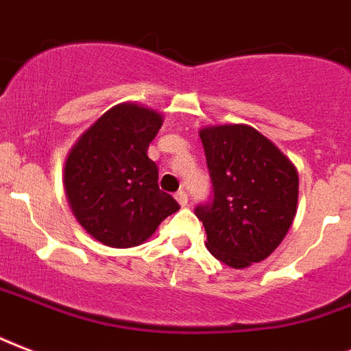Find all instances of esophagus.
<instances>
[{"mask_svg":"<svg viewBox=\"0 0 351 351\" xmlns=\"http://www.w3.org/2000/svg\"><path fill=\"white\" fill-rule=\"evenodd\" d=\"M176 199H178V203L181 206L189 205V194H186L184 190H179V192H176Z\"/></svg>","mask_w":351,"mask_h":351,"instance_id":"34e87169","label":"esophagus"}]
</instances>
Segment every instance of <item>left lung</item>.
Segmentation results:
<instances>
[{
    "label": "left lung",
    "instance_id": "1",
    "mask_svg": "<svg viewBox=\"0 0 351 351\" xmlns=\"http://www.w3.org/2000/svg\"><path fill=\"white\" fill-rule=\"evenodd\" d=\"M213 195L195 206L206 249L234 269L262 262L282 243L297 214V168L262 133L245 124L199 132Z\"/></svg>",
    "mask_w": 351,
    "mask_h": 351
}]
</instances>
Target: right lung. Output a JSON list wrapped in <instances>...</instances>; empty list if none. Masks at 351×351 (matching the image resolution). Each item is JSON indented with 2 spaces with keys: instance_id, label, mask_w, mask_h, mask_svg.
I'll return each mask as SVG.
<instances>
[{
  "instance_id": "add662e5",
  "label": "right lung",
  "mask_w": 351,
  "mask_h": 351,
  "mask_svg": "<svg viewBox=\"0 0 351 351\" xmlns=\"http://www.w3.org/2000/svg\"><path fill=\"white\" fill-rule=\"evenodd\" d=\"M161 126V113L124 102L84 132L67 156L69 206L86 232L104 245H141L179 210L178 201L159 189V170L146 154Z\"/></svg>"
}]
</instances>
